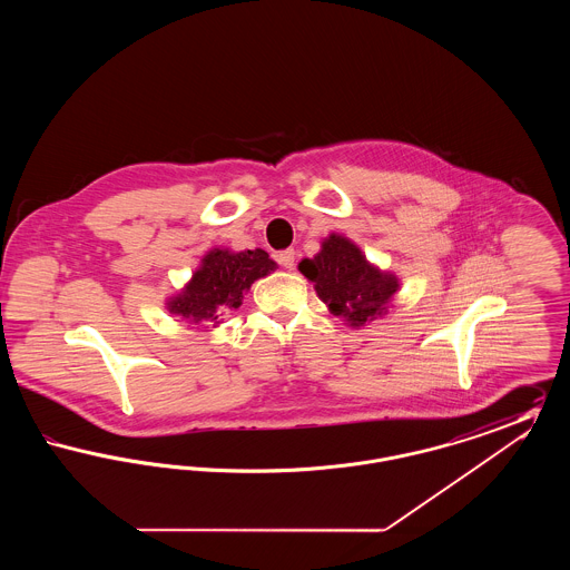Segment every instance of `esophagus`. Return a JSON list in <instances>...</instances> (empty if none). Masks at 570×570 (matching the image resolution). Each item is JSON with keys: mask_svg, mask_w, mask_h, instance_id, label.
<instances>
[{"mask_svg": "<svg viewBox=\"0 0 570 570\" xmlns=\"http://www.w3.org/2000/svg\"><path fill=\"white\" fill-rule=\"evenodd\" d=\"M275 261L284 267V269H293L295 267V249H284L275 256Z\"/></svg>", "mask_w": 570, "mask_h": 570, "instance_id": "34e87169", "label": "esophagus"}]
</instances>
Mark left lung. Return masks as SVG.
<instances>
[{"mask_svg": "<svg viewBox=\"0 0 570 570\" xmlns=\"http://www.w3.org/2000/svg\"><path fill=\"white\" fill-rule=\"evenodd\" d=\"M318 297L335 316H344L353 326L374 321L397 291V277L372 267L361 249L346 237L331 235L314 258L298 263Z\"/></svg>", "mask_w": 570, "mask_h": 570, "instance_id": "left-lung-1", "label": "left lung"}]
</instances>
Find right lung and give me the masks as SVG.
Here are the masks:
<instances>
[{"mask_svg":"<svg viewBox=\"0 0 570 570\" xmlns=\"http://www.w3.org/2000/svg\"><path fill=\"white\" fill-rule=\"evenodd\" d=\"M275 269L265 249H212L203 258V267L191 275V282L179 297L168 303L173 314H179L196 325L217 323V309L239 307L245 291L254 279Z\"/></svg>","mask_w":570,"mask_h":570,"instance_id":"1","label":"right lung"}]
</instances>
